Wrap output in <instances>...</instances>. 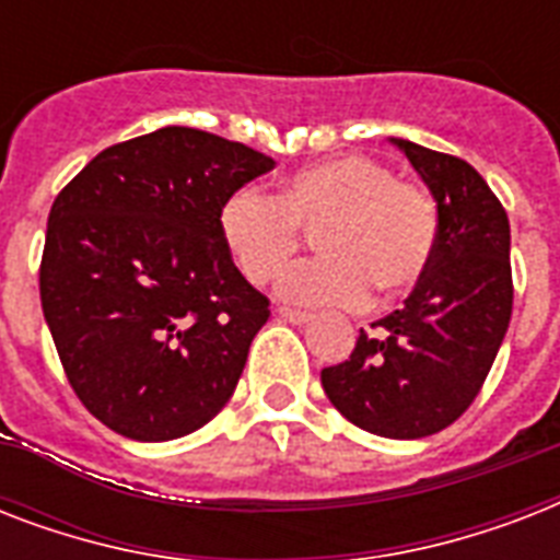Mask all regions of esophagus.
Returning <instances> with one entry per match:
<instances>
[{"label":"esophagus","mask_w":560,"mask_h":560,"mask_svg":"<svg viewBox=\"0 0 560 560\" xmlns=\"http://www.w3.org/2000/svg\"><path fill=\"white\" fill-rule=\"evenodd\" d=\"M276 314L281 316V319H288V323L293 325H305L314 319V314H307V311H293V307H279Z\"/></svg>","instance_id":"34e87169"}]
</instances>
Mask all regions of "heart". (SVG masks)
Listing matches in <instances>:
<instances>
[{
    "label": "heart",
    "mask_w": 560,
    "mask_h": 560,
    "mask_svg": "<svg viewBox=\"0 0 560 560\" xmlns=\"http://www.w3.org/2000/svg\"><path fill=\"white\" fill-rule=\"evenodd\" d=\"M323 255L299 261L279 281L296 305L358 307L398 296L421 281L439 244V206L418 183L372 156H337L281 179L276 194L253 186L220 202L218 232L249 284H270L314 229Z\"/></svg>",
    "instance_id": "b5f03b06"
}]
</instances>
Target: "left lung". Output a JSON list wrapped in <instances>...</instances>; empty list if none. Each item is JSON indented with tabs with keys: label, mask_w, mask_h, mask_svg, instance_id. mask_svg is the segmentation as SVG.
Returning a JSON list of instances; mask_svg holds the SVG:
<instances>
[{
	"label": "left lung",
	"mask_w": 560,
	"mask_h": 560,
	"mask_svg": "<svg viewBox=\"0 0 560 560\" xmlns=\"http://www.w3.org/2000/svg\"><path fill=\"white\" fill-rule=\"evenodd\" d=\"M439 206V244L416 290L323 369L334 407L366 433L424 439L451 427L482 389L512 319V229L468 162L392 139Z\"/></svg>",
	"instance_id": "1"
}]
</instances>
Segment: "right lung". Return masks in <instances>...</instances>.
<instances>
[{"instance_id":"1","label":"right lung","mask_w":560,"mask_h":560,"mask_svg":"<svg viewBox=\"0 0 560 560\" xmlns=\"http://www.w3.org/2000/svg\"><path fill=\"white\" fill-rule=\"evenodd\" d=\"M272 168L241 142L162 127L101 151L55 197L43 316L74 395L118 435L179 439L232 398L270 299L232 264L218 211Z\"/></svg>"}]
</instances>
